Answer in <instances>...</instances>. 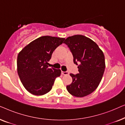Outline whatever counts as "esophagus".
<instances>
[{
	"label": "esophagus",
	"mask_w": 125,
	"mask_h": 125,
	"mask_svg": "<svg viewBox=\"0 0 125 125\" xmlns=\"http://www.w3.org/2000/svg\"><path fill=\"white\" fill-rule=\"evenodd\" d=\"M62 74L63 75H68L69 74V72L67 71H65V72H62Z\"/></svg>",
	"instance_id": "1"
}]
</instances>
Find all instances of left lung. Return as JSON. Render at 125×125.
Segmentation results:
<instances>
[{
  "label": "left lung",
  "instance_id": "8db88e82",
  "mask_svg": "<svg viewBox=\"0 0 125 125\" xmlns=\"http://www.w3.org/2000/svg\"><path fill=\"white\" fill-rule=\"evenodd\" d=\"M78 65V74L70 75L73 80L66 86L68 92L77 97L86 96L96 89L101 81L105 68V56L98 45L81 35L68 37L64 42Z\"/></svg>",
  "mask_w": 125,
  "mask_h": 125
}]
</instances>
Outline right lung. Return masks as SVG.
<instances>
[{
    "instance_id": "1",
    "label": "right lung",
    "mask_w": 125,
    "mask_h": 125,
    "mask_svg": "<svg viewBox=\"0 0 125 125\" xmlns=\"http://www.w3.org/2000/svg\"><path fill=\"white\" fill-rule=\"evenodd\" d=\"M64 38L44 36L39 37L19 53L17 68L23 86L32 94L42 95L52 89L56 78L61 75L60 69L49 68L48 62L56 48Z\"/></svg>"
}]
</instances>
